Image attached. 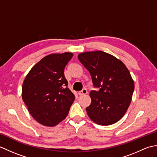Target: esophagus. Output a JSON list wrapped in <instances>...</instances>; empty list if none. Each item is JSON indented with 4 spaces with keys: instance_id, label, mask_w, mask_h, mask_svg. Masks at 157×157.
<instances>
[{
    "instance_id": "1",
    "label": "esophagus",
    "mask_w": 157,
    "mask_h": 157,
    "mask_svg": "<svg viewBox=\"0 0 157 157\" xmlns=\"http://www.w3.org/2000/svg\"><path fill=\"white\" fill-rule=\"evenodd\" d=\"M87 93H88L87 90H86V89H83L82 91L78 92V94H79V96H83V95L86 94H87Z\"/></svg>"
}]
</instances>
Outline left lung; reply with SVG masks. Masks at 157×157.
<instances>
[{
    "label": "left lung",
    "instance_id": "left-lung-1",
    "mask_svg": "<svg viewBox=\"0 0 157 157\" xmlns=\"http://www.w3.org/2000/svg\"><path fill=\"white\" fill-rule=\"evenodd\" d=\"M78 57L90 73L94 87L99 88L90 92L88 117L101 125L117 122L128 110L134 90L129 70L119 59L101 51L82 52Z\"/></svg>",
    "mask_w": 157,
    "mask_h": 157
}]
</instances>
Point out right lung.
<instances>
[{"label":"right lung","instance_id":"add662e5","mask_svg":"<svg viewBox=\"0 0 157 157\" xmlns=\"http://www.w3.org/2000/svg\"><path fill=\"white\" fill-rule=\"evenodd\" d=\"M73 54H51L33 67L23 81L22 99L35 120L53 127L64 120L75 100L64 69Z\"/></svg>","mask_w":157,"mask_h":157}]
</instances>
